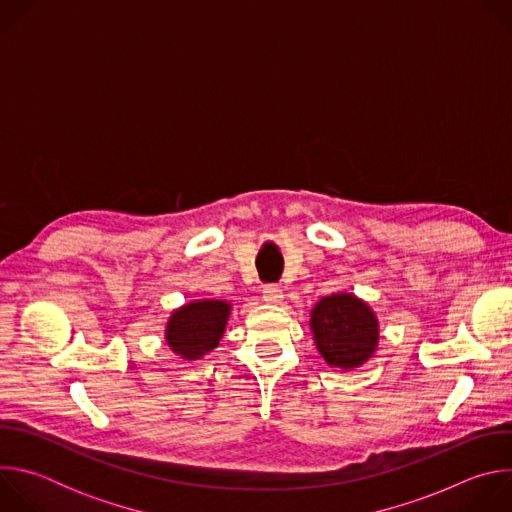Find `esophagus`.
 Here are the masks:
<instances>
[{
    "instance_id": "esophagus-1",
    "label": "esophagus",
    "mask_w": 512,
    "mask_h": 512,
    "mask_svg": "<svg viewBox=\"0 0 512 512\" xmlns=\"http://www.w3.org/2000/svg\"><path fill=\"white\" fill-rule=\"evenodd\" d=\"M281 298H283L281 287H277V285H273V283L263 287V300H265V302H269V304H279Z\"/></svg>"
}]
</instances>
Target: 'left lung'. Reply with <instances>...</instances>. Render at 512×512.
Listing matches in <instances>:
<instances>
[{
	"label": "left lung",
	"mask_w": 512,
	"mask_h": 512,
	"mask_svg": "<svg viewBox=\"0 0 512 512\" xmlns=\"http://www.w3.org/2000/svg\"><path fill=\"white\" fill-rule=\"evenodd\" d=\"M312 330L324 360L338 369H356L377 346L375 314L354 296L334 294L312 312Z\"/></svg>",
	"instance_id": "1"
}]
</instances>
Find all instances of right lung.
Returning <instances> with one entry per match:
<instances>
[{
    "label": "right lung",
    "mask_w": 512,
    "mask_h": 512,
    "mask_svg": "<svg viewBox=\"0 0 512 512\" xmlns=\"http://www.w3.org/2000/svg\"><path fill=\"white\" fill-rule=\"evenodd\" d=\"M229 312V304L218 300L192 302L176 310L166 330L168 344L188 360L200 358L221 340Z\"/></svg>",
    "instance_id": "add662e5"
}]
</instances>
